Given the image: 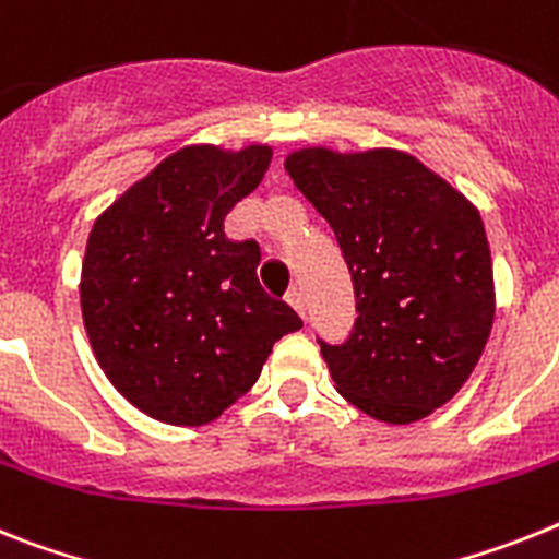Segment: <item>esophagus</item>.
<instances>
[{
	"label": "esophagus",
	"mask_w": 559,
	"mask_h": 559,
	"mask_svg": "<svg viewBox=\"0 0 559 559\" xmlns=\"http://www.w3.org/2000/svg\"><path fill=\"white\" fill-rule=\"evenodd\" d=\"M285 299H288V306L294 308L302 320H306V294H302V288H290Z\"/></svg>",
	"instance_id": "obj_1"
}]
</instances>
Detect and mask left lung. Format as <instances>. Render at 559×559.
Wrapping results in <instances>:
<instances>
[{"label": "left lung", "instance_id": "obj_1", "mask_svg": "<svg viewBox=\"0 0 559 559\" xmlns=\"http://www.w3.org/2000/svg\"><path fill=\"white\" fill-rule=\"evenodd\" d=\"M285 174L334 230L357 294L348 343H320L334 389L368 417L408 426L472 377L495 322L479 211L396 147H297Z\"/></svg>", "mask_w": 559, "mask_h": 559}]
</instances>
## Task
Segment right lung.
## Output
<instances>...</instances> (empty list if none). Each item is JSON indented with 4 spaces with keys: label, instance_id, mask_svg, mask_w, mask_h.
Instances as JSON below:
<instances>
[{
    "label": "right lung",
    "instance_id": "1",
    "mask_svg": "<svg viewBox=\"0 0 559 559\" xmlns=\"http://www.w3.org/2000/svg\"><path fill=\"white\" fill-rule=\"evenodd\" d=\"M274 147L186 145L96 216L82 320L110 385L168 426H205L251 391L280 336L302 322L257 283V242L223 219L260 186Z\"/></svg>",
    "mask_w": 559,
    "mask_h": 559
}]
</instances>
